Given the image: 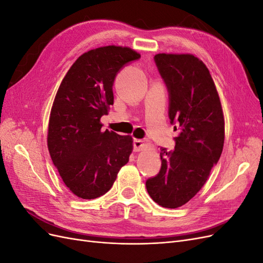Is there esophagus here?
Listing matches in <instances>:
<instances>
[{
    "instance_id": "esophagus-1",
    "label": "esophagus",
    "mask_w": 263,
    "mask_h": 263,
    "mask_svg": "<svg viewBox=\"0 0 263 263\" xmlns=\"http://www.w3.org/2000/svg\"><path fill=\"white\" fill-rule=\"evenodd\" d=\"M133 146H134V151H140V150H144L148 147L146 142L141 139H134Z\"/></svg>"
}]
</instances>
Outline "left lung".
Instances as JSON below:
<instances>
[{
  "label": "left lung",
  "mask_w": 263,
  "mask_h": 263,
  "mask_svg": "<svg viewBox=\"0 0 263 263\" xmlns=\"http://www.w3.org/2000/svg\"><path fill=\"white\" fill-rule=\"evenodd\" d=\"M154 59L169 93L170 123L179 125L180 134L173 150L160 148L161 169L146 181V187L157 204L177 209L194 197L218 162L224 147V115L202 60L193 54L170 53H158Z\"/></svg>",
  "instance_id": "1"
}]
</instances>
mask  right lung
Here are the masks:
<instances>
[{"mask_svg":"<svg viewBox=\"0 0 263 263\" xmlns=\"http://www.w3.org/2000/svg\"><path fill=\"white\" fill-rule=\"evenodd\" d=\"M139 58L127 47L87 51L71 66L55 94L47 137L49 154L67 187L84 200L104 195L129 160L133 138L103 132L100 119L114 103L117 73Z\"/></svg>","mask_w":263,"mask_h":263,"instance_id":"right-lung-1","label":"right lung"}]
</instances>
